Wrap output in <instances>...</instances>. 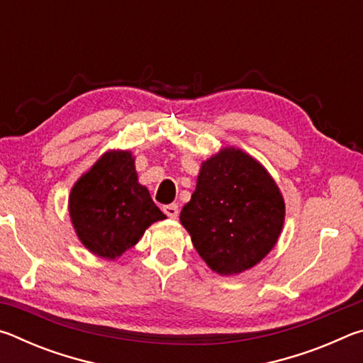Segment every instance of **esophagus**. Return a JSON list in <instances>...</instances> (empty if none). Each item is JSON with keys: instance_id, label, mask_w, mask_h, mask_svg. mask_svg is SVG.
I'll return each mask as SVG.
<instances>
[{"instance_id": "1", "label": "esophagus", "mask_w": 363, "mask_h": 363, "mask_svg": "<svg viewBox=\"0 0 363 363\" xmlns=\"http://www.w3.org/2000/svg\"><path fill=\"white\" fill-rule=\"evenodd\" d=\"M163 213L167 214L168 218H171V219H174V218H177V214H179V208H177V205L176 203H171V205H164L163 208Z\"/></svg>"}]
</instances>
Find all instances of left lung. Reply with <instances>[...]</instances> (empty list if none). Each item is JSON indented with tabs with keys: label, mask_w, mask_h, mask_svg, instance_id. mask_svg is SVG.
Returning <instances> with one entry per match:
<instances>
[{
	"label": "left lung",
	"mask_w": 363,
	"mask_h": 363,
	"mask_svg": "<svg viewBox=\"0 0 363 363\" xmlns=\"http://www.w3.org/2000/svg\"><path fill=\"white\" fill-rule=\"evenodd\" d=\"M285 201L267 169L248 153L225 147L201 163L181 224L195 250L220 275L256 266L277 243Z\"/></svg>",
	"instance_id": "left-lung-1"
}]
</instances>
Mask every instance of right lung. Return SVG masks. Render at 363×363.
Listing matches in <instances>:
<instances>
[{
  "label": "right lung",
  "mask_w": 363,
  "mask_h": 363,
  "mask_svg": "<svg viewBox=\"0 0 363 363\" xmlns=\"http://www.w3.org/2000/svg\"><path fill=\"white\" fill-rule=\"evenodd\" d=\"M70 219L91 253L106 259L120 257L136 245L150 224L167 219L138 182L131 152L110 150L72 187Z\"/></svg>",
  "instance_id": "obj_1"
}]
</instances>
